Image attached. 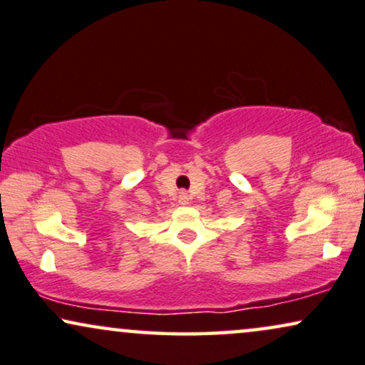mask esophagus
Returning <instances> with one entry per match:
<instances>
[{
	"label": "esophagus",
	"mask_w": 365,
	"mask_h": 365,
	"mask_svg": "<svg viewBox=\"0 0 365 365\" xmlns=\"http://www.w3.org/2000/svg\"><path fill=\"white\" fill-rule=\"evenodd\" d=\"M178 202L182 203V205H188V203H190V195H188L187 192H180L178 193Z\"/></svg>",
	"instance_id": "34e87169"
}]
</instances>
